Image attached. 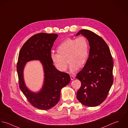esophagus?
<instances>
[{"label":"esophagus","mask_w":128,"mask_h":128,"mask_svg":"<svg viewBox=\"0 0 128 128\" xmlns=\"http://www.w3.org/2000/svg\"><path fill=\"white\" fill-rule=\"evenodd\" d=\"M70 78H71V80H73L75 78V77L73 75H70Z\"/></svg>","instance_id":"esophagus-1"}]
</instances>
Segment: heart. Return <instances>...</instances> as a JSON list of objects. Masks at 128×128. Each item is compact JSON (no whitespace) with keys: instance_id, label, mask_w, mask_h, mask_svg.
Wrapping results in <instances>:
<instances>
[{"instance_id":"b5f03b06","label":"heart","mask_w":128,"mask_h":128,"mask_svg":"<svg viewBox=\"0 0 128 128\" xmlns=\"http://www.w3.org/2000/svg\"><path fill=\"white\" fill-rule=\"evenodd\" d=\"M88 41L84 36L68 38L58 46V53L51 54V60L58 70L64 72L68 66L67 59L70 70L75 71L84 65L88 55Z\"/></svg>"}]
</instances>
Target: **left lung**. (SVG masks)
I'll use <instances>...</instances> for the list:
<instances>
[{
  "instance_id": "left-lung-1",
  "label": "left lung",
  "mask_w": 128,
  "mask_h": 128,
  "mask_svg": "<svg viewBox=\"0 0 128 128\" xmlns=\"http://www.w3.org/2000/svg\"><path fill=\"white\" fill-rule=\"evenodd\" d=\"M86 38L90 44L89 57L76 78L81 82L78 100L88 107L97 106L106 98L113 82V62L109 48L100 36L88 30L76 35Z\"/></svg>"
}]
</instances>
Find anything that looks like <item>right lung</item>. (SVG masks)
I'll return each instance as SVG.
<instances>
[{"label": "right lung", "mask_w": 128, "mask_h": 128, "mask_svg": "<svg viewBox=\"0 0 128 128\" xmlns=\"http://www.w3.org/2000/svg\"><path fill=\"white\" fill-rule=\"evenodd\" d=\"M58 36L56 34H36L24 44L19 52L17 64L19 88L30 103L39 109L48 110L55 106L60 100L61 89L70 82L69 75L57 70L51 60V48ZM34 60L41 61L45 72L43 87L37 93L26 88L23 76L26 63Z\"/></svg>", "instance_id": "right-lung-1"}]
</instances>
